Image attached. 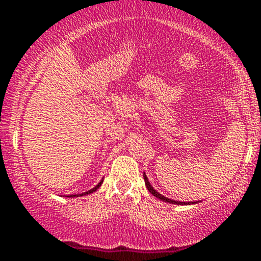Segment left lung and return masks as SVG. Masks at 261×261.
<instances>
[{
    "mask_svg": "<svg viewBox=\"0 0 261 261\" xmlns=\"http://www.w3.org/2000/svg\"><path fill=\"white\" fill-rule=\"evenodd\" d=\"M144 180H145V186H146L147 191H149L150 193L152 194V196L156 197V198L162 199V201H164V202H169V203H173V204H191V203H189V202H188V203H187V202H178V201H173V199H169V198H167V197L162 196V194H160V193H158V192L155 191L154 188H152L151 184L149 183V180H147V177L145 175V173H144ZM193 203H197V202H192V204H193Z\"/></svg>",
    "mask_w": 261,
    "mask_h": 261,
    "instance_id": "obj_1",
    "label": "left lung"
}]
</instances>
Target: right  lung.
Masks as SVG:
<instances>
[{
    "mask_svg": "<svg viewBox=\"0 0 261 261\" xmlns=\"http://www.w3.org/2000/svg\"><path fill=\"white\" fill-rule=\"evenodd\" d=\"M102 181H103V179H102L101 181H99V183H98V184H97V186H96V187H94V188L89 189V191H88V192H86V193H82V194H81V196H84V194H89V193H93V192H94V191H97V189H98V188H99V187H101ZM68 197H78V196H77V194H74V196H73V194H70V196H68Z\"/></svg>",
    "mask_w": 261,
    "mask_h": 261,
    "instance_id": "1",
    "label": "right lung"
}]
</instances>
